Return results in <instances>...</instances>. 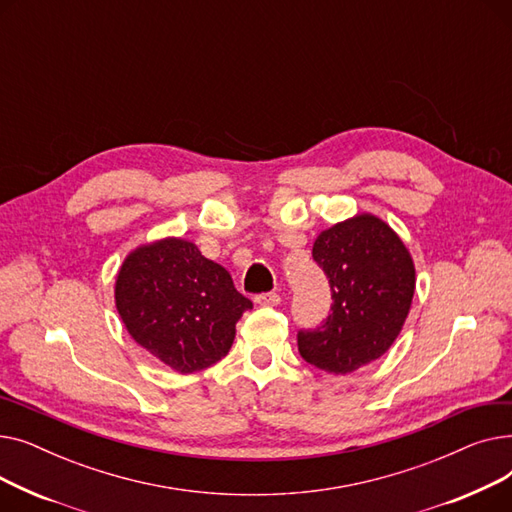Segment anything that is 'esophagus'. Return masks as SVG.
I'll list each match as a JSON object with an SVG mask.
<instances>
[{"instance_id": "obj_1", "label": "esophagus", "mask_w": 512, "mask_h": 512, "mask_svg": "<svg viewBox=\"0 0 512 512\" xmlns=\"http://www.w3.org/2000/svg\"><path fill=\"white\" fill-rule=\"evenodd\" d=\"M255 303L263 305V307H276L280 303V294L278 292H261L255 297Z\"/></svg>"}]
</instances>
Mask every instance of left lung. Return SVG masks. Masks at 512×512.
<instances>
[{
	"instance_id": "8db88e82",
	"label": "left lung",
	"mask_w": 512,
	"mask_h": 512,
	"mask_svg": "<svg viewBox=\"0 0 512 512\" xmlns=\"http://www.w3.org/2000/svg\"><path fill=\"white\" fill-rule=\"evenodd\" d=\"M324 270L330 315L299 330L301 357L328 373H351L380 359L396 340L415 292V267L402 240L373 215L332 226L313 245Z\"/></svg>"
}]
</instances>
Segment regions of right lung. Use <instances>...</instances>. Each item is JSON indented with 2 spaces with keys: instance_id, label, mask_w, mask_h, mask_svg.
<instances>
[{
  "instance_id": "1",
  "label": "right lung",
  "mask_w": 512,
  "mask_h": 512,
  "mask_svg": "<svg viewBox=\"0 0 512 512\" xmlns=\"http://www.w3.org/2000/svg\"><path fill=\"white\" fill-rule=\"evenodd\" d=\"M116 307L130 336L151 355L193 373L228 355L236 321L253 303L193 242L166 238L128 255Z\"/></svg>"
}]
</instances>
